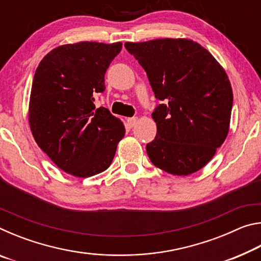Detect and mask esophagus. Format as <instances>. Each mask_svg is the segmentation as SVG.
<instances>
[{"label": "esophagus", "instance_id": "1", "mask_svg": "<svg viewBox=\"0 0 261 261\" xmlns=\"http://www.w3.org/2000/svg\"><path fill=\"white\" fill-rule=\"evenodd\" d=\"M137 123H138V118H137V117L127 118V124H129L130 126H135Z\"/></svg>", "mask_w": 261, "mask_h": 261}]
</instances>
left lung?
Instances as JSON below:
<instances>
[{"instance_id":"8db88e82","label":"left lung","mask_w":261,"mask_h":261,"mask_svg":"<svg viewBox=\"0 0 261 261\" xmlns=\"http://www.w3.org/2000/svg\"><path fill=\"white\" fill-rule=\"evenodd\" d=\"M147 73L155 98L156 137L149 160L166 173L188 176L208 163L226 140L232 108L227 72L200 43L187 38L125 42Z\"/></svg>"}]
</instances>
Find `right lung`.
Listing matches in <instances>:
<instances>
[{"instance_id": "1", "label": "right lung", "mask_w": 261, "mask_h": 261, "mask_svg": "<svg viewBox=\"0 0 261 261\" xmlns=\"http://www.w3.org/2000/svg\"><path fill=\"white\" fill-rule=\"evenodd\" d=\"M122 42L81 41L54 48L35 70L29 124L38 146L65 173L91 177L108 169L125 135L120 118L94 95L106 90L105 73Z\"/></svg>"}]
</instances>
